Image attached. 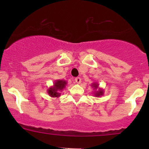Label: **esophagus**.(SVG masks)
I'll return each mask as SVG.
<instances>
[{
  "mask_svg": "<svg viewBox=\"0 0 149 149\" xmlns=\"http://www.w3.org/2000/svg\"><path fill=\"white\" fill-rule=\"evenodd\" d=\"M75 81H76V83L79 84V83H80V82H81V78H79V77H78V78H76V79H75Z\"/></svg>",
  "mask_w": 149,
  "mask_h": 149,
  "instance_id": "obj_1",
  "label": "esophagus"
}]
</instances>
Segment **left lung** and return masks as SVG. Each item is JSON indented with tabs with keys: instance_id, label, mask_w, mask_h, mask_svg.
Masks as SVG:
<instances>
[{
	"instance_id": "1",
	"label": "left lung",
	"mask_w": 149,
	"mask_h": 149,
	"mask_svg": "<svg viewBox=\"0 0 149 149\" xmlns=\"http://www.w3.org/2000/svg\"><path fill=\"white\" fill-rule=\"evenodd\" d=\"M99 85H100L97 83H94L91 85L92 88L95 90V92H94L93 93H94V95H95V97H100L103 96L104 93L103 89L100 88V87H99Z\"/></svg>"
}]
</instances>
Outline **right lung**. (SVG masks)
<instances>
[{"label":"right lung","mask_w":149,"mask_h":149,"mask_svg":"<svg viewBox=\"0 0 149 149\" xmlns=\"http://www.w3.org/2000/svg\"><path fill=\"white\" fill-rule=\"evenodd\" d=\"M67 85V82L64 80H56L54 81L52 86L47 89V92L51 97H59L61 96L60 92L62 91Z\"/></svg>","instance_id":"1"}]
</instances>
